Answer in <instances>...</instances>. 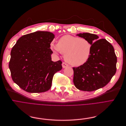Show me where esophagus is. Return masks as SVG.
<instances>
[{"label": "esophagus", "instance_id": "34e87169", "mask_svg": "<svg viewBox=\"0 0 126 126\" xmlns=\"http://www.w3.org/2000/svg\"><path fill=\"white\" fill-rule=\"evenodd\" d=\"M62 66H63V68H67L68 67V64L67 63L63 62L62 63Z\"/></svg>", "mask_w": 126, "mask_h": 126}]
</instances>
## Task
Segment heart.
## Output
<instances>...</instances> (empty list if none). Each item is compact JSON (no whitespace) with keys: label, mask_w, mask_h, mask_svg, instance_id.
<instances>
[{"label":"heart","mask_w":126,"mask_h":126,"mask_svg":"<svg viewBox=\"0 0 126 126\" xmlns=\"http://www.w3.org/2000/svg\"><path fill=\"white\" fill-rule=\"evenodd\" d=\"M51 49L55 53H62L71 65L79 67L88 61L91 53L92 45L87 39L66 35L60 38L57 44L52 43Z\"/></svg>","instance_id":"b5f03b06"}]
</instances>
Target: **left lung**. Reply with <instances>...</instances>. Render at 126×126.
Returning a JSON list of instances; mask_svg holds the SVG:
<instances>
[{"instance_id":"1","label":"left lung","mask_w":126,"mask_h":126,"mask_svg":"<svg viewBox=\"0 0 126 126\" xmlns=\"http://www.w3.org/2000/svg\"><path fill=\"white\" fill-rule=\"evenodd\" d=\"M77 35L90 43L92 51L85 63L73 68L74 84L80 90H96L107 85L116 73L117 57L114 49L105 39L97 41L98 36L95 34L83 33Z\"/></svg>"}]
</instances>
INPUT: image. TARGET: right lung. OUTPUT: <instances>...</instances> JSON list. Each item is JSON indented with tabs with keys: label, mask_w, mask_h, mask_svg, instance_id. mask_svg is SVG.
I'll return each mask as SVG.
<instances>
[{
	"label": "right lung",
	"mask_w": 126,
	"mask_h": 126,
	"mask_svg": "<svg viewBox=\"0 0 126 126\" xmlns=\"http://www.w3.org/2000/svg\"><path fill=\"white\" fill-rule=\"evenodd\" d=\"M53 33L37 31L22 36L11 52L9 67L12 79L30 93H41L51 88L53 77L62 69V62L51 61Z\"/></svg>",
	"instance_id": "1"
}]
</instances>
